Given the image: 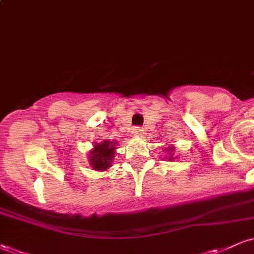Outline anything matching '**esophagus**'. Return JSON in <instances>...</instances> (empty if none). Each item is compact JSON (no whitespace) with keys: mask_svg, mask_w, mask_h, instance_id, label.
<instances>
[{"mask_svg":"<svg viewBox=\"0 0 254 254\" xmlns=\"http://www.w3.org/2000/svg\"><path fill=\"white\" fill-rule=\"evenodd\" d=\"M143 132H144L143 127H136L135 129H133V135H135L136 137H142L143 136Z\"/></svg>","mask_w":254,"mask_h":254,"instance_id":"obj_1","label":"esophagus"}]
</instances>
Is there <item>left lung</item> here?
<instances>
[{
    "mask_svg": "<svg viewBox=\"0 0 254 254\" xmlns=\"http://www.w3.org/2000/svg\"><path fill=\"white\" fill-rule=\"evenodd\" d=\"M168 150H171V148H168ZM166 151H167V150H166ZM170 160H172V159H170Z\"/></svg>",
    "mask_w": 254,
    "mask_h": 254,
    "instance_id": "left-lung-1",
    "label": "left lung"
}]
</instances>
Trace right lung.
I'll list each match as a JSON object with an SVG mask.
<instances>
[{
  "instance_id": "1",
  "label": "right lung",
  "mask_w": 254,
  "mask_h": 254,
  "mask_svg": "<svg viewBox=\"0 0 254 254\" xmlns=\"http://www.w3.org/2000/svg\"><path fill=\"white\" fill-rule=\"evenodd\" d=\"M115 142L104 141L103 143H98L92 150L90 156V165L94 170L104 171L109 168L115 155Z\"/></svg>"
}]
</instances>
